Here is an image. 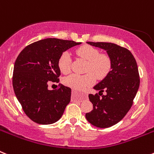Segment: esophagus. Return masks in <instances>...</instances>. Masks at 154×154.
Masks as SVG:
<instances>
[{"label": "esophagus", "mask_w": 154, "mask_h": 154, "mask_svg": "<svg viewBox=\"0 0 154 154\" xmlns=\"http://www.w3.org/2000/svg\"><path fill=\"white\" fill-rule=\"evenodd\" d=\"M74 92H75V91L73 90L72 93H74ZM82 99H85V98H86V94H85V93L82 94Z\"/></svg>", "instance_id": "obj_1"}]
</instances>
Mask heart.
Segmentation results:
<instances>
[{
  "label": "heart",
  "mask_w": 154,
  "mask_h": 154,
  "mask_svg": "<svg viewBox=\"0 0 154 154\" xmlns=\"http://www.w3.org/2000/svg\"><path fill=\"white\" fill-rule=\"evenodd\" d=\"M79 58L87 61L84 75L72 74L65 77L63 83L72 89L82 90L90 86L98 79H103L109 73L112 68V61L107 54H100L99 51L91 45H85L75 51ZM72 58L68 51L62 53L58 58V66L61 72L67 74L71 70Z\"/></svg>",
  "instance_id": "obj_1"
}]
</instances>
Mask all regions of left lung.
<instances>
[{
    "label": "left lung",
    "instance_id": "8db88e82",
    "mask_svg": "<svg viewBox=\"0 0 154 154\" xmlns=\"http://www.w3.org/2000/svg\"><path fill=\"white\" fill-rule=\"evenodd\" d=\"M87 44L106 51L112 61L109 73L93 87L99 91V95H89L93 109L85 114L92 125L108 128L119 123L131 108L140 86L138 67L132 53L125 48L109 42H88ZM103 91L107 92L105 96Z\"/></svg>",
    "mask_w": 154,
    "mask_h": 154
}]
</instances>
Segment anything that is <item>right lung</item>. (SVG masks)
<instances>
[{
    "label": "right lung",
    "mask_w": 154,
    "mask_h": 154,
    "mask_svg": "<svg viewBox=\"0 0 154 154\" xmlns=\"http://www.w3.org/2000/svg\"><path fill=\"white\" fill-rule=\"evenodd\" d=\"M82 44L74 41L45 38L25 47L14 66L12 83L24 112L35 123L51 124L62 117L71 100V89L62 85L48 89V82H58V60L62 53Z\"/></svg>",
    "instance_id": "1"
}]
</instances>
